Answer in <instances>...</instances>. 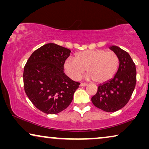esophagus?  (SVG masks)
<instances>
[{
  "label": "esophagus",
  "instance_id": "1",
  "mask_svg": "<svg viewBox=\"0 0 149 149\" xmlns=\"http://www.w3.org/2000/svg\"><path fill=\"white\" fill-rule=\"evenodd\" d=\"M87 83H81V84H80V86H81V87H85V86H87Z\"/></svg>",
  "mask_w": 149,
  "mask_h": 149
}]
</instances>
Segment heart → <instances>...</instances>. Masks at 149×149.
<instances>
[{
	"label": "heart",
	"mask_w": 149,
	"mask_h": 149,
	"mask_svg": "<svg viewBox=\"0 0 149 149\" xmlns=\"http://www.w3.org/2000/svg\"><path fill=\"white\" fill-rule=\"evenodd\" d=\"M119 58L115 53L102 49L86 50L77 53L74 59L68 58L64 63L66 74L77 81L85 71L86 79L102 83L114 77L119 66Z\"/></svg>",
	"instance_id": "heart-1"
}]
</instances>
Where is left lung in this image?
<instances>
[{
    "label": "left lung",
    "mask_w": 149,
    "mask_h": 149,
    "mask_svg": "<svg viewBox=\"0 0 149 149\" xmlns=\"http://www.w3.org/2000/svg\"><path fill=\"white\" fill-rule=\"evenodd\" d=\"M109 49L119 58V68L113 79L97 86L91 102L98 109L111 113L122 109L128 102L135 88L136 70L127 52L115 45Z\"/></svg>",
    "instance_id": "obj_1"
}]
</instances>
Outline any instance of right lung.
Returning <instances> with one entry per match:
<instances>
[{
  "label": "right lung",
  "instance_id": "add662e5",
  "mask_svg": "<svg viewBox=\"0 0 149 149\" xmlns=\"http://www.w3.org/2000/svg\"><path fill=\"white\" fill-rule=\"evenodd\" d=\"M70 52L57 44H45L32 53L24 66L25 92L45 113L53 115L66 109L80 85L64 72V63Z\"/></svg>",
  "mask_w": 149,
  "mask_h": 149
}]
</instances>
